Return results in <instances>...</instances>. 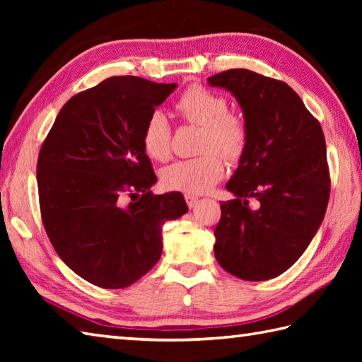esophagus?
I'll use <instances>...</instances> for the list:
<instances>
[{
	"label": "esophagus",
	"instance_id": "1",
	"mask_svg": "<svg viewBox=\"0 0 362 362\" xmlns=\"http://www.w3.org/2000/svg\"><path fill=\"white\" fill-rule=\"evenodd\" d=\"M185 201H187V205L189 206V209H193V206L197 204V197L194 194H185Z\"/></svg>",
	"mask_w": 362,
	"mask_h": 362
}]
</instances>
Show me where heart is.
<instances>
[{"label":"heart","mask_w":362,"mask_h":362,"mask_svg":"<svg viewBox=\"0 0 362 362\" xmlns=\"http://www.w3.org/2000/svg\"><path fill=\"white\" fill-rule=\"evenodd\" d=\"M175 110L189 124L202 127L199 151L204 153L166 166L160 175L161 183L168 189L188 194L206 193L224 177L221 155L230 163L244 157L250 140L249 126L241 115L228 110L226 96L202 86H191L183 91L177 99ZM141 146L152 160L165 161L171 156L173 129L163 112H152L146 119Z\"/></svg>","instance_id":"1"}]
</instances>
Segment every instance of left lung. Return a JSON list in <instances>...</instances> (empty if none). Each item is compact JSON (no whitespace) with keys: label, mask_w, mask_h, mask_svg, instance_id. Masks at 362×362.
Returning a JSON list of instances; mask_svg holds the SVG:
<instances>
[{"label":"left lung","mask_w":362,"mask_h":362,"mask_svg":"<svg viewBox=\"0 0 362 362\" xmlns=\"http://www.w3.org/2000/svg\"><path fill=\"white\" fill-rule=\"evenodd\" d=\"M209 83L238 99L250 132L226 185L236 197L221 204L214 257L241 280L274 279L296 263L324 221L332 185L325 136L283 81L236 68Z\"/></svg>","instance_id":"left-lung-1"}]
</instances>
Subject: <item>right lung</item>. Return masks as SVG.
<instances>
[{
  "instance_id": "right-lung-1",
  "label": "right lung",
  "mask_w": 362,
  "mask_h": 362,
  "mask_svg": "<svg viewBox=\"0 0 362 362\" xmlns=\"http://www.w3.org/2000/svg\"><path fill=\"white\" fill-rule=\"evenodd\" d=\"M177 83L113 76L59 112L37 160L42 222L57 255L83 280L121 289L161 255V226L188 211L182 193L153 194L141 146L146 119Z\"/></svg>"
}]
</instances>
